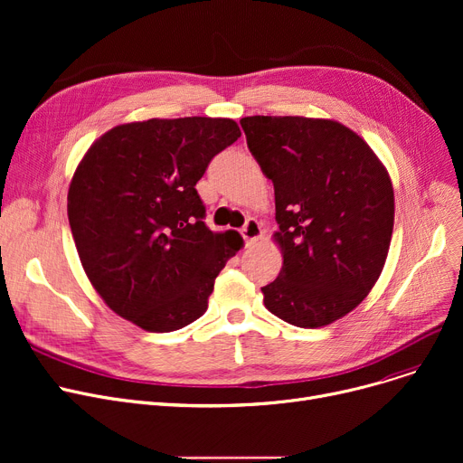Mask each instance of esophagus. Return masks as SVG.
<instances>
[{"instance_id":"obj_1","label":"esophagus","mask_w":463,"mask_h":463,"mask_svg":"<svg viewBox=\"0 0 463 463\" xmlns=\"http://www.w3.org/2000/svg\"><path fill=\"white\" fill-rule=\"evenodd\" d=\"M241 236H244L248 244H251V241H257L262 236V225L257 222V219L250 217L246 225H244V229H241Z\"/></svg>"}]
</instances>
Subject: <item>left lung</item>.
I'll use <instances>...</instances> for the list:
<instances>
[{
    "instance_id": "8db88e82",
    "label": "left lung",
    "mask_w": 463,
    "mask_h": 463,
    "mask_svg": "<svg viewBox=\"0 0 463 463\" xmlns=\"http://www.w3.org/2000/svg\"><path fill=\"white\" fill-rule=\"evenodd\" d=\"M248 148L276 194L279 276L264 306L300 328L345 317L379 279L394 229V189L368 142L335 119L248 116Z\"/></svg>"
}]
</instances>
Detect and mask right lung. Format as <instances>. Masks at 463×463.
I'll return each mask as SVG.
<instances>
[{
	"instance_id": "right-lung-1",
	"label": "right lung",
	"mask_w": 463,
	"mask_h": 463,
	"mask_svg": "<svg viewBox=\"0 0 463 463\" xmlns=\"http://www.w3.org/2000/svg\"><path fill=\"white\" fill-rule=\"evenodd\" d=\"M231 118L131 121L97 138L67 193L82 269L105 304L148 332L197 321L225 262L244 246L212 232L197 182L240 137Z\"/></svg>"
}]
</instances>
